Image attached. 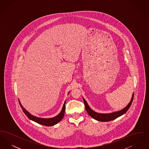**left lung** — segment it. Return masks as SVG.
<instances>
[{"mask_svg":"<svg viewBox=\"0 0 149 149\" xmlns=\"http://www.w3.org/2000/svg\"><path fill=\"white\" fill-rule=\"evenodd\" d=\"M134 93H133V94H132V97L131 98V101L128 104L127 106L125 108H123V109L119 111L114 112H112L111 113H99L94 112L88 106V103H86L84 98H83V101L84 103L85 109H86L87 113L89 114L90 116H91L93 118L95 119V120L101 121V122H108V121H110V120H112L116 119L117 118L120 117V116L123 115V114L125 113L127 111L128 109L130 108V107H131V105L132 103V101L134 99Z\"/></svg>","mask_w":149,"mask_h":149,"instance_id":"obj_1","label":"left lung"}]
</instances>
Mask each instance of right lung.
<instances>
[{
    "mask_svg": "<svg viewBox=\"0 0 149 149\" xmlns=\"http://www.w3.org/2000/svg\"><path fill=\"white\" fill-rule=\"evenodd\" d=\"M19 104L21 106L22 109L23 110V112L24 114L27 116V117L29 119H30L31 120H33L36 122L42 125L43 126H54L55 125L57 124V123H58L60 120H61L64 116V114H65V103L66 101L64 102V106L63 107L62 110L60 112V113L58 114L57 116L53 117V118H39V117H37L36 116H34L33 115H32L31 114L29 113V112L24 109V108L22 106V105L19 100Z\"/></svg>",
    "mask_w": 149,
    "mask_h": 149,
    "instance_id": "add662e5",
    "label": "right lung"
}]
</instances>
